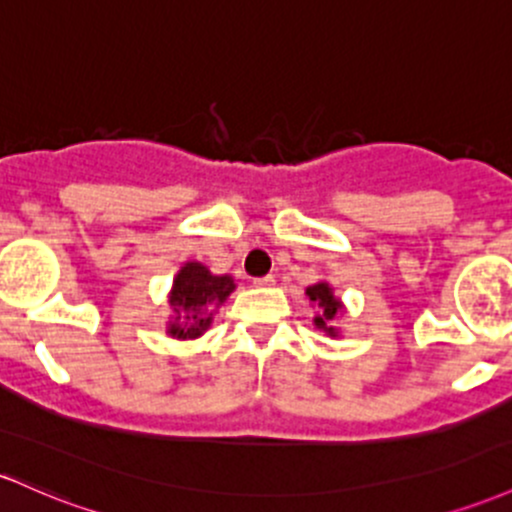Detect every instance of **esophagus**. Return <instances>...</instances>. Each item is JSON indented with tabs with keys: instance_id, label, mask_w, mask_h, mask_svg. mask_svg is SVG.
<instances>
[{
	"instance_id": "1",
	"label": "esophagus",
	"mask_w": 512,
	"mask_h": 512,
	"mask_svg": "<svg viewBox=\"0 0 512 512\" xmlns=\"http://www.w3.org/2000/svg\"><path fill=\"white\" fill-rule=\"evenodd\" d=\"M252 284H255L257 289H267V286H274V277L272 274H267V277H257L252 279Z\"/></svg>"
}]
</instances>
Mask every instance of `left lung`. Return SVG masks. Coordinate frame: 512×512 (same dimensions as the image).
<instances>
[{"label": "left lung", "mask_w": 512, "mask_h": 512, "mask_svg": "<svg viewBox=\"0 0 512 512\" xmlns=\"http://www.w3.org/2000/svg\"><path fill=\"white\" fill-rule=\"evenodd\" d=\"M306 294H308V299H311L320 308V313L316 318L318 328H323L325 333L335 335V328H330V323H333V318L338 316L342 306H340V301L333 296L330 286L328 284H313V286H308Z\"/></svg>", "instance_id": "left-lung-1"}]
</instances>
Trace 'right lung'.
<instances>
[{
  "label": "right lung",
  "mask_w": 512,
  "mask_h": 512,
  "mask_svg": "<svg viewBox=\"0 0 512 512\" xmlns=\"http://www.w3.org/2000/svg\"><path fill=\"white\" fill-rule=\"evenodd\" d=\"M235 289L230 277H213L199 262H189L179 269L174 279L170 306L177 313L170 333L177 338H196L211 325L213 308L226 301V296Z\"/></svg>",
  "instance_id": "obj_1"
}]
</instances>
